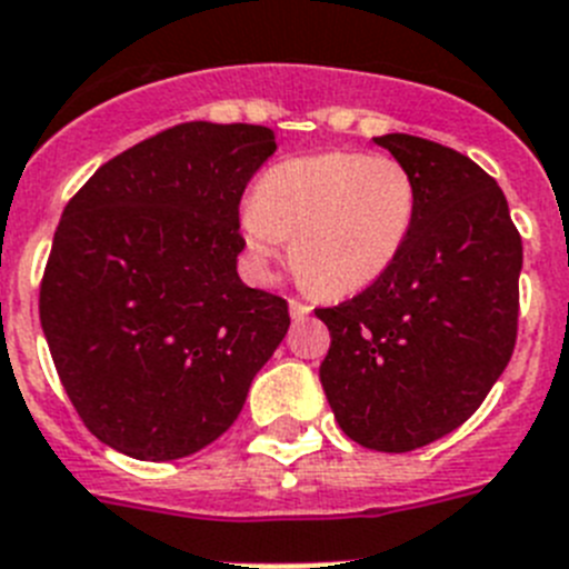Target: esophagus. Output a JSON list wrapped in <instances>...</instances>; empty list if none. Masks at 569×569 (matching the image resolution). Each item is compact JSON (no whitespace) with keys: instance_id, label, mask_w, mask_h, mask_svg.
<instances>
[{"instance_id":"34e87169","label":"esophagus","mask_w":569,"mask_h":569,"mask_svg":"<svg viewBox=\"0 0 569 569\" xmlns=\"http://www.w3.org/2000/svg\"><path fill=\"white\" fill-rule=\"evenodd\" d=\"M289 312H291V318H295V320H303L306 315L312 312V306L300 303V300H289Z\"/></svg>"}]
</instances>
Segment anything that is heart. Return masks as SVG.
<instances>
[{"instance_id": "heart-1", "label": "heart", "mask_w": 569, "mask_h": 569, "mask_svg": "<svg viewBox=\"0 0 569 569\" xmlns=\"http://www.w3.org/2000/svg\"><path fill=\"white\" fill-rule=\"evenodd\" d=\"M415 214L418 189L401 160L329 151L269 168L240 209V234L257 278H269L295 237V269L323 295L346 298L392 269Z\"/></svg>"}]
</instances>
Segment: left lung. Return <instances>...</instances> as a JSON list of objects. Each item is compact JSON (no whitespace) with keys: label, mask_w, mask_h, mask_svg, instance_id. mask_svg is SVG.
I'll list each match as a JSON object with an SVG mask.
<instances>
[{"label":"left lung","mask_w":569,"mask_h":569,"mask_svg":"<svg viewBox=\"0 0 569 569\" xmlns=\"http://www.w3.org/2000/svg\"><path fill=\"white\" fill-rule=\"evenodd\" d=\"M375 142L412 171L418 214L383 278L315 309L332 335L320 383L352 441L409 452L461 427L510 363L523 251L481 166L421 137Z\"/></svg>","instance_id":"left-lung-1"}]
</instances>
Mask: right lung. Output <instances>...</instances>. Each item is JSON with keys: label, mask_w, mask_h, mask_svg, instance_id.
Here are the masks:
<instances>
[{"label": "right lung", "mask_w": 569, "mask_h": 569, "mask_svg": "<svg viewBox=\"0 0 569 569\" xmlns=\"http://www.w3.org/2000/svg\"><path fill=\"white\" fill-rule=\"evenodd\" d=\"M278 151L263 126L186 122L79 189L53 234L39 318L102 443L177 461L217 441L289 332V306L237 274V206Z\"/></svg>", "instance_id": "add662e5"}]
</instances>
